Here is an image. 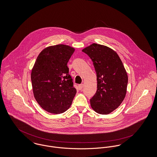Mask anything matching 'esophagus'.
I'll use <instances>...</instances> for the list:
<instances>
[{
  "instance_id": "34e87169",
  "label": "esophagus",
  "mask_w": 157,
  "mask_h": 157,
  "mask_svg": "<svg viewBox=\"0 0 157 157\" xmlns=\"http://www.w3.org/2000/svg\"><path fill=\"white\" fill-rule=\"evenodd\" d=\"M84 84L79 85H78V88H79V89L81 90L82 89V88L84 87Z\"/></svg>"
}]
</instances>
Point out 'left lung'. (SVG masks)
Instances as JSON below:
<instances>
[{
  "mask_svg": "<svg viewBox=\"0 0 157 157\" xmlns=\"http://www.w3.org/2000/svg\"><path fill=\"white\" fill-rule=\"evenodd\" d=\"M93 62L97 74V90L90 99L97 113L107 115L118 108L124 100L128 76L120 57L112 49L93 44L82 50Z\"/></svg>",
  "mask_w": 157,
  "mask_h": 157,
  "instance_id": "1",
  "label": "left lung"
}]
</instances>
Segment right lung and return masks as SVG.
<instances>
[{
    "instance_id": "add662e5",
    "label": "right lung",
    "mask_w": 157,
    "mask_h": 157,
    "mask_svg": "<svg viewBox=\"0 0 157 157\" xmlns=\"http://www.w3.org/2000/svg\"><path fill=\"white\" fill-rule=\"evenodd\" d=\"M75 48L59 44L44 49L31 73L33 95L45 110L51 113L64 112L72 105L76 93L67 64Z\"/></svg>"
}]
</instances>
